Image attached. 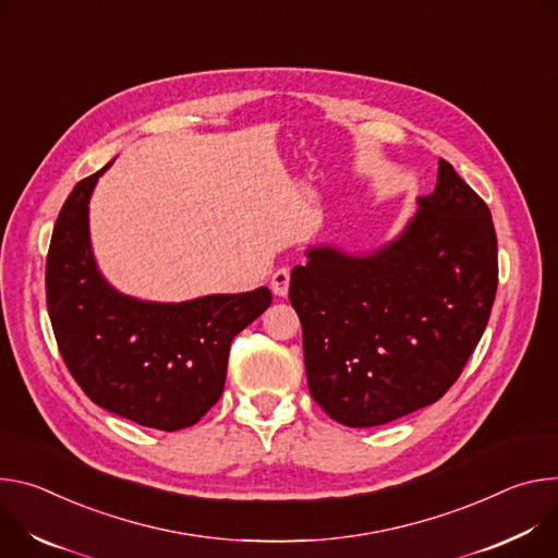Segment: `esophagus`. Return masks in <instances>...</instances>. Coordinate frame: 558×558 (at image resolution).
Segmentation results:
<instances>
[{
    "mask_svg": "<svg viewBox=\"0 0 558 558\" xmlns=\"http://www.w3.org/2000/svg\"><path fill=\"white\" fill-rule=\"evenodd\" d=\"M270 288L277 296H286L288 294V288H290V270L288 268H279L275 275H272V281H270Z\"/></svg>",
    "mask_w": 558,
    "mask_h": 558,
    "instance_id": "obj_1",
    "label": "esophagus"
}]
</instances>
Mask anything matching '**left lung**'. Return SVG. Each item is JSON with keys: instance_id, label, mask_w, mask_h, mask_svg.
Returning <instances> with one entry per match:
<instances>
[{"instance_id": "left-lung-1", "label": "left lung", "mask_w": 558, "mask_h": 558, "mask_svg": "<svg viewBox=\"0 0 558 558\" xmlns=\"http://www.w3.org/2000/svg\"><path fill=\"white\" fill-rule=\"evenodd\" d=\"M369 255L307 247L290 275L307 388L328 416L373 427L439 401L463 373L497 294L485 202L439 159L435 193Z\"/></svg>"}]
</instances>
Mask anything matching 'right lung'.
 I'll list each match as a JSON object with an SVG mask.
<instances>
[{"mask_svg":"<svg viewBox=\"0 0 558 558\" xmlns=\"http://www.w3.org/2000/svg\"><path fill=\"white\" fill-rule=\"evenodd\" d=\"M110 163L75 185L54 221L46 259L52 332L93 403L163 432L191 427L223 392L232 339L272 294L264 286L157 303L117 292L97 270L88 234V202Z\"/></svg>","mask_w":558,"mask_h":558,"instance_id":"right-lung-1","label":"right lung"}]
</instances>
